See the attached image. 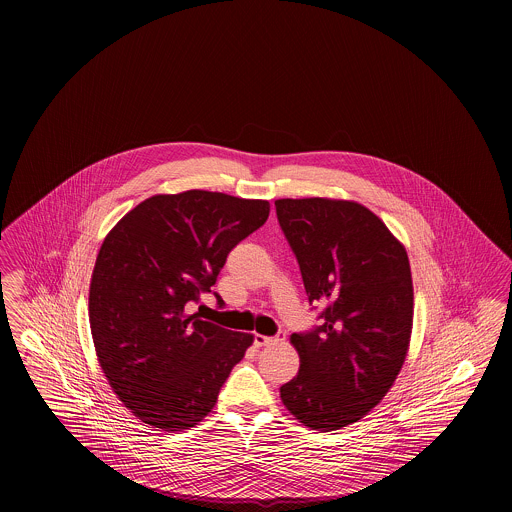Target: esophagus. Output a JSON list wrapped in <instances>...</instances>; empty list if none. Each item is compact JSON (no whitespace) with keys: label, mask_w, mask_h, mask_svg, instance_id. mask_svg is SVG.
I'll return each instance as SVG.
<instances>
[{"label":"esophagus","mask_w":512,"mask_h":512,"mask_svg":"<svg viewBox=\"0 0 512 512\" xmlns=\"http://www.w3.org/2000/svg\"><path fill=\"white\" fill-rule=\"evenodd\" d=\"M269 343H273V337L260 335V333H256V335H254V345H256V347H266Z\"/></svg>","instance_id":"esophagus-1"}]
</instances>
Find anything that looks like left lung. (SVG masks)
<instances>
[{"label":"left lung","mask_w":512,"mask_h":512,"mask_svg":"<svg viewBox=\"0 0 512 512\" xmlns=\"http://www.w3.org/2000/svg\"><path fill=\"white\" fill-rule=\"evenodd\" d=\"M275 210L310 304L325 308L322 325L291 335L300 368L281 401L306 428L341 430L381 403L403 368L414 320L408 254L354 200L281 198Z\"/></svg>","instance_id":"1"}]
</instances>
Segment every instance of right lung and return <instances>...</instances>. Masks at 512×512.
<instances>
[{"instance_id":"obj_1","label":"right lung","mask_w":512,"mask_h":512,"mask_svg":"<svg viewBox=\"0 0 512 512\" xmlns=\"http://www.w3.org/2000/svg\"><path fill=\"white\" fill-rule=\"evenodd\" d=\"M268 216V200L187 190L146 198L106 235L90 279L92 341L113 393L144 424L194 428L254 343L187 304L210 293L227 254Z\"/></svg>"}]
</instances>
